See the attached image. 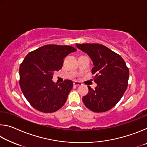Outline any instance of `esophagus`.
I'll use <instances>...</instances> for the list:
<instances>
[{"mask_svg":"<svg viewBox=\"0 0 147 147\" xmlns=\"http://www.w3.org/2000/svg\"><path fill=\"white\" fill-rule=\"evenodd\" d=\"M73 85L74 86H80L82 85V84L80 82H74L73 83Z\"/></svg>","mask_w":147,"mask_h":147,"instance_id":"obj_1","label":"esophagus"}]
</instances>
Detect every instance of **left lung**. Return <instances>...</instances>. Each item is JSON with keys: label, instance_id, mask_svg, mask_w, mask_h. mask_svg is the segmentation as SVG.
I'll list each match as a JSON object with an SVG mask.
<instances>
[{"label": "left lung", "instance_id": "left-lung-1", "mask_svg": "<svg viewBox=\"0 0 147 147\" xmlns=\"http://www.w3.org/2000/svg\"><path fill=\"white\" fill-rule=\"evenodd\" d=\"M77 48L88 54L94 65L91 73L95 74L94 89L88 86L89 92L82 100L90 110L105 112L115 106L126 90L129 69L123 58L106 46L98 43L76 44Z\"/></svg>", "mask_w": 147, "mask_h": 147}]
</instances>
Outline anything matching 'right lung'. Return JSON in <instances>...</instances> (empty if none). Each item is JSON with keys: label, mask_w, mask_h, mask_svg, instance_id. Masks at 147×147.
Returning <instances> with one entry per match:
<instances>
[{"label": "right lung", "mask_w": 147, "mask_h": 147, "mask_svg": "<svg viewBox=\"0 0 147 147\" xmlns=\"http://www.w3.org/2000/svg\"><path fill=\"white\" fill-rule=\"evenodd\" d=\"M75 51L71 46L47 45L26 56L19 67V85L33 108L43 113H53L64 105L73 82L65 80L58 84L52 79L54 72L61 69L63 59Z\"/></svg>", "instance_id": "right-lung-1"}]
</instances>
